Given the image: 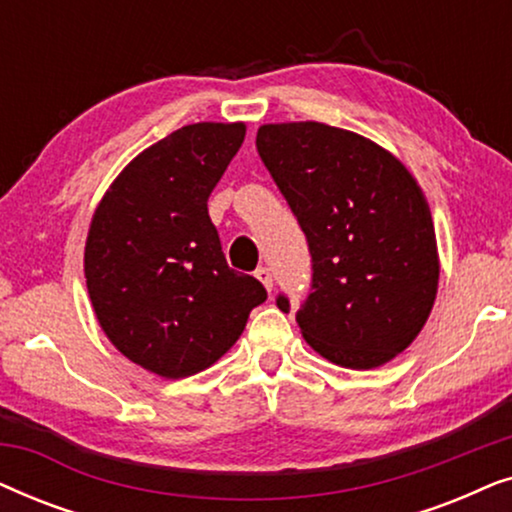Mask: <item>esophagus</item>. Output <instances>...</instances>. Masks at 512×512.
<instances>
[{
    "instance_id": "1",
    "label": "esophagus",
    "mask_w": 512,
    "mask_h": 512,
    "mask_svg": "<svg viewBox=\"0 0 512 512\" xmlns=\"http://www.w3.org/2000/svg\"><path fill=\"white\" fill-rule=\"evenodd\" d=\"M256 277H258V279H261V282H263V286H265V289H268V291H272V272H270V268H265V265H261V268H258V270H256Z\"/></svg>"
}]
</instances>
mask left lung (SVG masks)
I'll use <instances>...</instances> for the list:
<instances>
[{
  "label": "left lung",
  "mask_w": 512,
  "mask_h": 512,
  "mask_svg": "<svg viewBox=\"0 0 512 512\" xmlns=\"http://www.w3.org/2000/svg\"><path fill=\"white\" fill-rule=\"evenodd\" d=\"M256 149L312 256L296 310L305 340L345 368L391 361L422 331L438 289L422 188L391 153L324 123L263 125ZM277 307L291 310L284 293Z\"/></svg>",
  "instance_id": "1"
}]
</instances>
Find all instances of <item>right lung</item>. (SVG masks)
Here are the masks:
<instances>
[{
	"label": "right lung",
	"instance_id": "obj_1",
	"mask_svg": "<svg viewBox=\"0 0 512 512\" xmlns=\"http://www.w3.org/2000/svg\"><path fill=\"white\" fill-rule=\"evenodd\" d=\"M244 142L242 123H195L139 153L104 195L86 242V284L107 338L160 377L221 359L268 298L228 268L207 200Z\"/></svg>",
	"mask_w": 512,
	"mask_h": 512
}]
</instances>
